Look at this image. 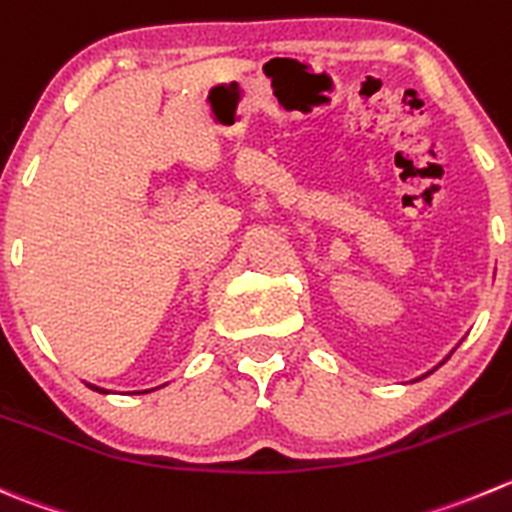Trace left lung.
<instances>
[{"label":"left lung","instance_id":"8db88e82","mask_svg":"<svg viewBox=\"0 0 512 512\" xmlns=\"http://www.w3.org/2000/svg\"><path fill=\"white\" fill-rule=\"evenodd\" d=\"M428 375H430V372H428ZM423 377H425V375H423Z\"/></svg>","mask_w":512,"mask_h":512}]
</instances>
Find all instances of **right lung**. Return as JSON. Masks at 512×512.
Returning a JSON list of instances; mask_svg holds the SVG:
<instances>
[{"label":"right lung","instance_id":"1","mask_svg":"<svg viewBox=\"0 0 512 512\" xmlns=\"http://www.w3.org/2000/svg\"><path fill=\"white\" fill-rule=\"evenodd\" d=\"M87 385H89V382H87ZM89 388H92V390H97V393H104V395L109 393V390H104V388H97V385H89ZM145 393H150V390H145Z\"/></svg>","mask_w":512,"mask_h":512}]
</instances>
